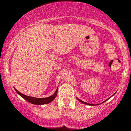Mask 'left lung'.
I'll return each mask as SVG.
<instances>
[{
	"label": "left lung",
	"instance_id": "left-lung-1",
	"mask_svg": "<svg viewBox=\"0 0 131 131\" xmlns=\"http://www.w3.org/2000/svg\"><path fill=\"white\" fill-rule=\"evenodd\" d=\"M109 98H110V97H109ZM109 98H108V99H109ZM77 99H78V100H79V101H80V102H81V103H83V104H85V105H92V104H90V103H86V102H84V101H81V100H79V99H78V98H77ZM108 99H107V100H105V101H107V100H108ZM105 101H103V103H104V102H105Z\"/></svg>",
	"mask_w": 131,
	"mask_h": 131
}]
</instances>
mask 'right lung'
Returning a JSON list of instances; mask_svg holds the SVG:
<instances>
[{
  "label": "right lung",
  "mask_w": 131,
  "mask_h": 131,
  "mask_svg": "<svg viewBox=\"0 0 131 131\" xmlns=\"http://www.w3.org/2000/svg\"><path fill=\"white\" fill-rule=\"evenodd\" d=\"M15 91L17 92V93L19 95H20L24 99V100H26L27 101H28V102L31 103L32 104H35V105H44V104H48V103H50V102H52L56 97L57 96V89L56 90V91L55 92V93L53 94L52 96H50V97H45V98H37V97H31V96H26V95L23 94L22 93H20V92L18 91L16 89H15Z\"/></svg>",
  "instance_id": "obj_1"
}]
</instances>
